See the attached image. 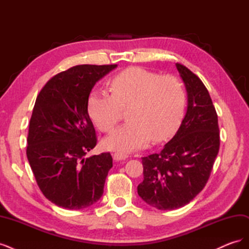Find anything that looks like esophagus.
I'll return each instance as SVG.
<instances>
[{"instance_id":"34e87169","label":"esophagus","mask_w":249,"mask_h":249,"mask_svg":"<svg viewBox=\"0 0 249 249\" xmlns=\"http://www.w3.org/2000/svg\"><path fill=\"white\" fill-rule=\"evenodd\" d=\"M127 157H129V156L125 155V154H123V153H115V154H113V159H114L115 161L125 160Z\"/></svg>"}]
</instances>
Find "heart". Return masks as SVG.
Masks as SVG:
<instances>
[{
    "instance_id": "b5f03b06",
    "label": "heart",
    "mask_w": 249,
    "mask_h": 249,
    "mask_svg": "<svg viewBox=\"0 0 249 249\" xmlns=\"http://www.w3.org/2000/svg\"><path fill=\"white\" fill-rule=\"evenodd\" d=\"M112 94L92 91L87 111L94 125L110 132L129 108V123L119 126L104 140L111 150L131 153L148 144L170 138L184 117L186 94L176 77L160 76L143 67H130L112 80Z\"/></svg>"
}]
</instances>
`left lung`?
Instances as JSON below:
<instances>
[{"mask_svg":"<svg viewBox=\"0 0 249 249\" xmlns=\"http://www.w3.org/2000/svg\"><path fill=\"white\" fill-rule=\"evenodd\" d=\"M177 70L187 91V111L178 132L160 153L142 158L139 196L159 210L188 205L206 186L220 139L218 117L209 91L186 66Z\"/></svg>","mask_w":249,"mask_h":249,"instance_id":"obj_1","label":"left lung"}]
</instances>
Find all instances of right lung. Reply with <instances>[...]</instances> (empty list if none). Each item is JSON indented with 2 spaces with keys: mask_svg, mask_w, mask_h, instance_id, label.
Wrapping results in <instances>:
<instances>
[{
  "mask_svg": "<svg viewBox=\"0 0 249 249\" xmlns=\"http://www.w3.org/2000/svg\"><path fill=\"white\" fill-rule=\"evenodd\" d=\"M117 64H83L53 77L37 96L30 119L27 158L41 192L56 206L88 208L104 193L110 153L85 158L96 145L87 111L93 86Z\"/></svg>",
  "mask_w": 249,
  "mask_h": 249,
  "instance_id": "right-lung-1",
  "label": "right lung"
}]
</instances>
